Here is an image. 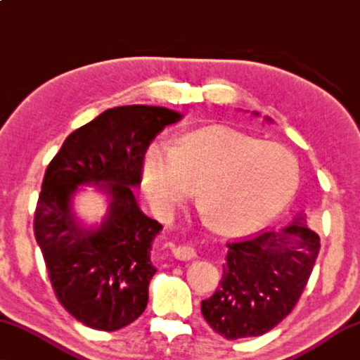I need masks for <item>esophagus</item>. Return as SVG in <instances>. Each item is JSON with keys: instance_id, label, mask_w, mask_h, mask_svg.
<instances>
[{"instance_id": "1", "label": "esophagus", "mask_w": 360, "mask_h": 360, "mask_svg": "<svg viewBox=\"0 0 360 360\" xmlns=\"http://www.w3.org/2000/svg\"><path fill=\"white\" fill-rule=\"evenodd\" d=\"M172 252H174V256L176 259H180V261H190V259H195L196 257L195 248L190 246V245L174 246L172 248Z\"/></svg>"}]
</instances>
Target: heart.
Returning <instances> with one entry per match:
<instances>
[{
  "mask_svg": "<svg viewBox=\"0 0 360 360\" xmlns=\"http://www.w3.org/2000/svg\"><path fill=\"white\" fill-rule=\"evenodd\" d=\"M300 179L288 148L224 127L190 131L172 146L154 141L141 161L143 188L159 211H172L195 186L204 214L230 233L274 220L296 195Z\"/></svg>",
  "mask_w": 360,
  "mask_h": 360,
  "instance_id": "b5f03b06",
  "label": "heart"
}]
</instances>
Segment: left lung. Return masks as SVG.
Returning a JSON list of instances; mask_svg holds the SVG:
<instances>
[{"instance_id":"obj_1","label":"left lung","mask_w":360,"mask_h":360,"mask_svg":"<svg viewBox=\"0 0 360 360\" xmlns=\"http://www.w3.org/2000/svg\"><path fill=\"white\" fill-rule=\"evenodd\" d=\"M226 248L220 285L201 301L202 317L226 340L261 336L300 301L319 256L320 238L301 212L280 231H262Z\"/></svg>"}]
</instances>
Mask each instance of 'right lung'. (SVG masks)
<instances>
[{"label":"right lung","instance_id":"add662e5","mask_svg":"<svg viewBox=\"0 0 360 360\" xmlns=\"http://www.w3.org/2000/svg\"><path fill=\"white\" fill-rule=\"evenodd\" d=\"M180 119L159 106L108 109L72 131L48 165L33 230L59 302L86 327L120 330L146 309L156 274L151 246L162 225L143 214L131 186L141 184L146 148ZM79 186L108 196L96 227H85L73 212Z\"/></svg>","mask_w":360,"mask_h":360}]
</instances>
